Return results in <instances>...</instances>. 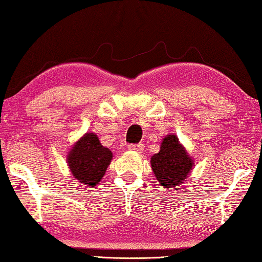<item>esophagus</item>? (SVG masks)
<instances>
[{
    "label": "esophagus",
    "mask_w": 262,
    "mask_h": 262,
    "mask_svg": "<svg viewBox=\"0 0 262 262\" xmlns=\"http://www.w3.org/2000/svg\"><path fill=\"white\" fill-rule=\"evenodd\" d=\"M128 150L141 153L143 150H144V144H142V143H138V144H129L128 145Z\"/></svg>",
    "instance_id": "1"
}]
</instances>
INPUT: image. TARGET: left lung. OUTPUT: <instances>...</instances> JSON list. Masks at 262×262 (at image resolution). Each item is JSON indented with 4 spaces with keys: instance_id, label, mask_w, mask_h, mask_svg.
Listing matches in <instances>:
<instances>
[{
    "instance_id": "obj_1",
    "label": "left lung",
    "mask_w": 262,
    "mask_h": 262,
    "mask_svg": "<svg viewBox=\"0 0 262 262\" xmlns=\"http://www.w3.org/2000/svg\"><path fill=\"white\" fill-rule=\"evenodd\" d=\"M152 170L160 183L167 188L179 185L192 170L193 160L187 156L176 135H168L162 141L160 151L151 158Z\"/></svg>"
}]
</instances>
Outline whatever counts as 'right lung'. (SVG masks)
Listing matches in <instances>:
<instances>
[{
  "mask_svg": "<svg viewBox=\"0 0 262 262\" xmlns=\"http://www.w3.org/2000/svg\"><path fill=\"white\" fill-rule=\"evenodd\" d=\"M111 159L112 153L109 148L102 146L93 133H87L71 148L68 165L78 182L87 186H95L104 176Z\"/></svg>",
  "mask_w": 262,
  "mask_h": 262,
  "instance_id": "obj_1",
  "label": "right lung"
}]
</instances>
